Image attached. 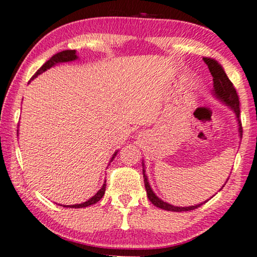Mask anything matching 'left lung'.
Instances as JSON below:
<instances>
[{"label": "left lung", "instance_id": "1", "mask_svg": "<svg viewBox=\"0 0 257 257\" xmlns=\"http://www.w3.org/2000/svg\"><path fill=\"white\" fill-rule=\"evenodd\" d=\"M203 60L207 65V67H209L211 75L213 76V90H212V94H213L215 98L219 99V101L222 102L224 104H226V105H227L229 109L232 110L234 113H235L237 126H239V137L242 138V126H241V121H240V102H239V96H237V94H236L235 88H234L233 83L230 82L227 75H226L222 66L219 64L217 60H214V59H212V58H203ZM143 174H144L145 188H146L148 199H150V202L153 204L154 206L160 207V209L167 210V211H173V212L191 211V210L197 209V207H199L200 205H203L204 203H206L207 200H209L207 199L206 202L196 204V205H192V206H185V207L172 205V204L167 203V202H165V200H162L161 198H159V197L154 193V191L152 190L150 182H148V177L146 175V170H145L144 161H143ZM227 181H228V178H227ZM227 181L225 182V184L227 183ZM224 185H222L221 189L224 188Z\"/></svg>", "mask_w": 257, "mask_h": 257}]
</instances>
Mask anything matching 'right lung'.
<instances>
[{
    "label": "right lung",
    "instance_id": "add662e5",
    "mask_svg": "<svg viewBox=\"0 0 257 257\" xmlns=\"http://www.w3.org/2000/svg\"><path fill=\"white\" fill-rule=\"evenodd\" d=\"M79 59L77 57V53L75 50H66V51H62V52H59V53L54 54L53 57H52L50 60L46 61L45 64H44L40 68L37 70L35 75L31 77V80H35L37 76L40 75V74H43L44 72H46L47 69H50L51 67H54L55 65L58 64H62V62H72V61H75ZM118 151H116L112 155V158H111L110 162L113 161L114 156L117 155ZM110 165V163H109ZM105 188H106V180L104 181V183L102 185V188L99 189V190L95 193L94 196L91 197V198H89L87 202L84 203H81V204H74V205H64V207H72V209H80V207H87V206H90L92 204H96L98 202V200H101L102 197L104 196V192H105Z\"/></svg>",
    "mask_w": 257,
    "mask_h": 257
}]
</instances>
